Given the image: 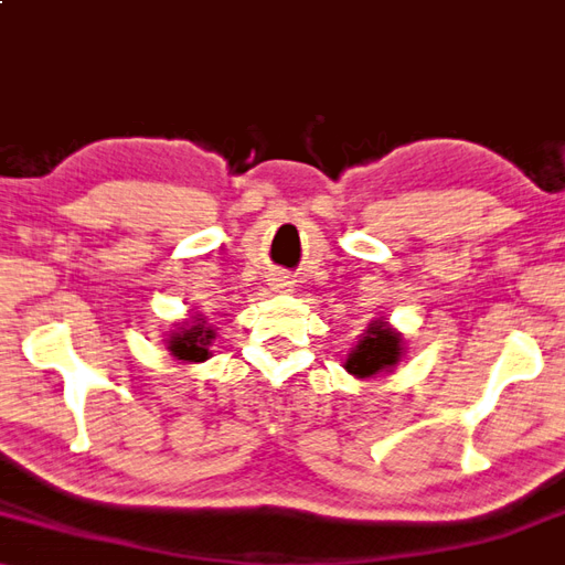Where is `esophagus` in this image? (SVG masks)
Wrapping results in <instances>:
<instances>
[{"mask_svg": "<svg viewBox=\"0 0 565 565\" xmlns=\"http://www.w3.org/2000/svg\"><path fill=\"white\" fill-rule=\"evenodd\" d=\"M275 282H277V288H288V280H285V277H275Z\"/></svg>", "mask_w": 565, "mask_h": 565, "instance_id": "1", "label": "esophagus"}]
</instances>
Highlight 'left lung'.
Segmentation results:
<instances>
[{"mask_svg": "<svg viewBox=\"0 0 565 565\" xmlns=\"http://www.w3.org/2000/svg\"><path fill=\"white\" fill-rule=\"evenodd\" d=\"M402 343V333H396L384 318L371 320L366 333L345 359V371L359 379H373L379 373L392 371L404 353Z\"/></svg>", "mask_w": 565, "mask_h": 565, "instance_id": "left-lung-1", "label": "left lung"}]
</instances>
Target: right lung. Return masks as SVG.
I'll return each instance as SVG.
<instances>
[{"label":"right lung","instance_id":"obj_1","mask_svg":"<svg viewBox=\"0 0 565 565\" xmlns=\"http://www.w3.org/2000/svg\"><path fill=\"white\" fill-rule=\"evenodd\" d=\"M212 326H206L204 318L192 316V320H184V326H179V331L169 335V351L177 361L184 363H199L210 359V345L214 341Z\"/></svg>","mask_w":565,"mask_h":565}]
</instances>
